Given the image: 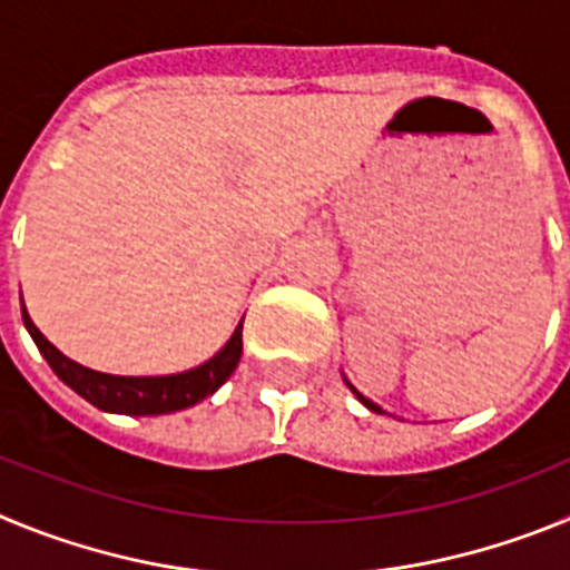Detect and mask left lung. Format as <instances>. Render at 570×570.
<instances>
[{"label":"left lung","mask_w":570,"mask_h":570,"mask_svg":"<svg viewBox=\"0 0 570 570\" xmlns=\"http://www.w3.org/2000/svg\"><path fill=\"white\" fill-rule=\"evenodd\" d=\"M345 385H347V387H351V391H354V396H356V400H360V402H362V405H365V407H367V411H374V414H387V411H382V407H380V405H376V402H374V400H367V396H362V394H360V391H356V387H354V385H351V382H347V380H345Z\"/></svg>","instance_id":"8db88e82"}]
</instances>
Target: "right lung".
<instances>
[{
  "instance_id": "add662e5",
  "label": "right lung",
  "mask_w": 570,
  "mask_h": 570,
  "mask_svg": "<svg viewBox=\"0 0 570 570\" xmlns=\"http://www.w3.org/2000/svg\"><path fill=\"white\" fill-rule=\"evenodd\" d=\"M22 322L28 334L37 342L39 354L48 360L53 374L77 391L82 400L97 405L99 411L110 414H128V416H159L185 411V407L203 402L205 396L216 394L219 387L228 382L234 374L242 356V322L208 362L183 371V374H165V376H116L85 367L79 362L68 360L57 345H50L42 336V331L33 325L22 305Z\"/></svg>"
}]
</instances>
